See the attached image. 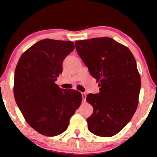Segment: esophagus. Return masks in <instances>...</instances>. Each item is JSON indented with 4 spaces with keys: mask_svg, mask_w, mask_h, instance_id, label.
<instances>
[{
    "mask_svg": "<svg viewBox=\"0 0 157 157\" xmlns=\"http://www.w3.org/2000/svg\"><path fill=\"white\" fill-rule=\"evenodd\" d=\"M82 100L85 101V100H86V94H85V93H82Z\"/></svg>",
    "mask_w": 157,
    "mask_h": 157,
    "instance_id": "34e87169",
    "label": "esophagus"
}]
</instances>
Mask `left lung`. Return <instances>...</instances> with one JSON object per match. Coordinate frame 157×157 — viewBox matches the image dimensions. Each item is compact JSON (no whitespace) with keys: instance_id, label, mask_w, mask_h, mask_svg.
Instances as JSON below:
<instances>
[{"instance_id":"obj_1","label":"left lung","mask_w":157,"mask_h":157,"mask_svg":"<svg viewBox=\"0 0 157 157\" xmlns=\"http://www.w3.org/2000/svg\"><path fill=\"white\" fill-rule=\"evenodd\" d=\"M79 56L94 78L100 92L86 100L94 108L86 119L88 129L98 136L111 137L121 131L136 111L140 77L128 48L110 37L75 41Z\"/></svg>"}]
</instances>
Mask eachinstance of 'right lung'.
I'll return each instance as SVG.
<instances>
[{
    "instance_id": "right-lung-1",
    "label": "right lung",
    "mask_w": 157,
    "mask_h": 157,
    "mask_svg": "<svg viewBox=\"0 0 157 157\" xmlns=\"http://www.w3.org/2000/svg\"><path fill=\"white\" fill-rule=\"evenodd\" d=\"M74 48L72 41L45 39L26 50L16 67V102L26 122L44 136L65 132L81 105L80 92L62 89L55 83L62 73L63 60Z\"/></svg>"
}]
</instances>
